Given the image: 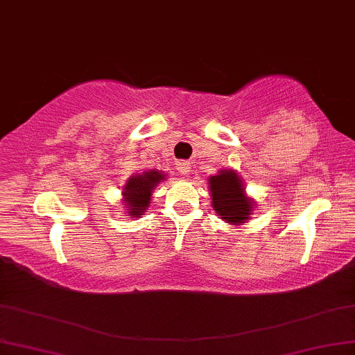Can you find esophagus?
<instances>
[{
	"label": "esophagus",
	"instance_id": "1",
	"mask_svg": "<svg viewBox=\"0 0 355 355\" xmlns=\"http://www.w3.org/2000/svg\"><path fill=\"white\" fill-rule=\"evenodd\" d=\"M178 171L182 174V176H189V173L192 171V166H190L189 162H179L178 163Z\"/></svg>",
	"mask_w": 355,
	"mask_h": 355
}]
</instances>
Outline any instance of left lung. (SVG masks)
Instances as JSON below:
<instances>
[{"instance_id":"left-lung-1","label":"left lung","mask_w":355,"mask_h":355,"mask_svg":"<svg viewBox=\"0 0 355 355\" xmlns=\"http://www.w3.org/2000/svg\"><path fill=\"white\" fill-rule=\"evenodd\" d=\"M211 205L217 216L230 225L239 227L248 223L254 212V200L248 196L246 187L234 170H220L208 179Z\"/></svg>"}]
</instances>
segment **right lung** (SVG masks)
I'll use <instances>...</instances> for the list:
<instances>
[{"mask_svg": "<svg viewBox=\"0 0 355 355\" xmlns=\"http://www.w3.org/2000/svg\"><path fill=\"white\" fill-rule=\"evenodd\" d=\"M166 173L149 170L133 174L122 189V203L125 206V214L138 219L146 214L150 206L152 192L157 185L165 181Z\"/></svg>", "mask_w": 355, "mask_h": 355, "instance_id": "1", "label": "right lung"}]
</instances>
